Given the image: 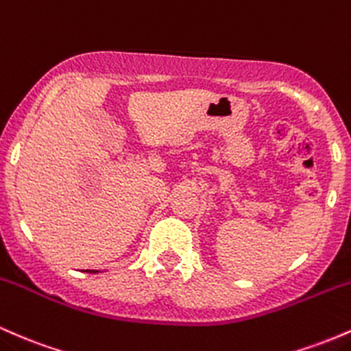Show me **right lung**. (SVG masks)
<instances>
[{
    "instance_id": "1",
    "label": "right lung",
    "mask_w": 351,
    "mask_h": 351,
    "mask_svg": "<svg viewBox=\"0 0 351 351\" xmlns=\"http://www.w3.org/2000/svg\"><path fill=\"white\" fill-rule=\"evenodd\" d=\"M86 271H90V274H93V270H86Z\"/></svg>"
}]
</instances>
